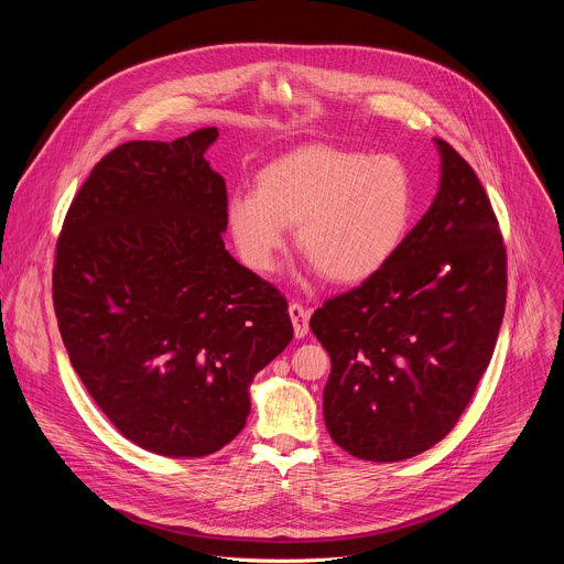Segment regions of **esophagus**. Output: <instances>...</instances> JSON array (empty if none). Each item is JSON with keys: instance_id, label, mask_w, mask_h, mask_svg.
Returning a JSON list of instances; mask_svg holds the SVG:
<instances>
[{"instance_id": "obj_1", "label": "esophagus", "mask_w": 564, "mask_h": 564, "mask_svg": "<svg viewBox=\"0 0 564 564\" xmlns=\"http://www.w3.org/2000/svg\"><path fill=\"white\" fill-rule=\"evenodd\" d=\"M288 312H290V316H292V326H294L296 339H303V337L307 335V318H310V312H307L301 303H296V301L290 303Z\"/></svg>"}]
</instances>
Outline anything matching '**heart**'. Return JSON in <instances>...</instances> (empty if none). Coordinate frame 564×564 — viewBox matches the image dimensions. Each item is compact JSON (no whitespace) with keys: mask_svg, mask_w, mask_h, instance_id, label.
Listing matches in <instances>:
<instances>
[{"mask_svg":"<svg viewBox=\"0 0 564 564\" xmlns=\"http://www.w3.org/2000/svg\"><path fill=\"white\" fill-rule=\"evenodd\" d=\"M415 216L409 170L392 155L303 144L236 194L227 225L243 261L272 272L296 225V246L316 272L341 285L375 276L404 243Z\"/></svg>","mask_w":564,"mask_h":564,"instance_id":"b5f03b06","label":"heart"}]
</instances>
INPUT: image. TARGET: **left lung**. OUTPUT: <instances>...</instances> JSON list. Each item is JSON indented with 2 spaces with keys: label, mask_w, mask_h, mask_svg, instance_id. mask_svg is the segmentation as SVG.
<instances>
[{
  "label": "left lung",
  "mask_w": 564,
  "mask_h": 564,
  "mask_svg": "<svg viewBox=\"0 0 564 564\" xmlns=\"http://www.w3.org/2000/svg\"><path fill=\"white\" fill-rule=\"evenodd\" d=\"M440 192L399 252L328 299L310 328L330 355V437L368 462H401L444 440L485 375L507 303V250L466 160L435 138Z\"/></svg>",
  "instance_id": "1"
}]
</instances>
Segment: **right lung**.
<instances>
[{
	"instance_id": "add662e5",
	"label": "right lung",
	"mask_w": 564,
	"mask_h": 564,
	"mask_svg": "<svg viewBox=\"0 0 564 564\" xmlns=\"http://www.w3.org/2000/svg\"><path fill=\"white\" fill-rule=\"evenodd\" d=\"M216 127L109 151L73 198L53 305L70 366L133 444L216 453L243 431L250 383L292 341L285 296L223 243Z\"/></svg>"
}]
</instances>
